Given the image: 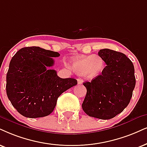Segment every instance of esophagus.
Returning a JSON list of instances; mask_svg holds the SVG:
<instances>
[{"label": "esophagus", "instance_id": "1", "mask_svg": "<svg viewBox=\"0 0 147 147\" xmlns=\"http://www.w3.org/2000/svg\"><path fill=\"white\" fill-rule=\"evenodd\" d=\"M77 81H78V84L79 85L82 84L83 83V80L81 79V78H79V79H77Z\"/></svg>", "mask_w": 147, "mask_h": 147}]
</instances>
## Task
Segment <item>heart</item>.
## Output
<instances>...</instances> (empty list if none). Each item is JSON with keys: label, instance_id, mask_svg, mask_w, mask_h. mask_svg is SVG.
Instances as JSON below:
<instances>
[{"label": "heart", "instance_id": "obj_1", "mask_svg": "<svg viewBox=\"0 0 147 147\" xmlns=\"http://www.w3.org/2000/svg\"><path fill=\"white\" fill-rule=\"evenodd\" d=\"M103 66L102 59L97 55H89L76 59L72 67L79 75H86L89 78H94L100 73Z\"/></svg>", "mask_w": 147, "mask_h": 147}]
</instances>
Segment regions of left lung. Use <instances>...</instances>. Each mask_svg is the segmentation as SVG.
Masks as SVG:
<instances>
[{
  "label": "left lung",
  "instance_id": "8db88e82",
  "mask_svg": "<svg viewBox=\"0 0 147 147\" xmlns=\"http://www.w3.org/2000/svg\"><path fill=\"white\" fill-rule=\"evenodd\" d=\"M105 61L102 74L91 82H85L87 94L82 108L87 115L110 119L129 105L136 85L133 63L125 54L109 49H100Z\"/></svg>",
  "mask_w": 147,
  "mask_h": 147
}]
</instances>
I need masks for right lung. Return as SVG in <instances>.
<instances>
[{
	"label": "right lung",
	"instance_id": "1",
	"mask_svg": "<svg viewBox=\"0 0 147 147\" xmlns=\"http://www.w3.org/2000/svg\"><path fill=\"white\" fill-rule=\"evenodd\" d=\"M60 53L39 47L20 49L13 55L7 74V95L18 112L28 118L47 116L54 110L61 94L77 84L72 78L62 79L53 57Z\"/></svg>",
	"mask_w": 147,
	"mask_h": 147
}]
</instances>
